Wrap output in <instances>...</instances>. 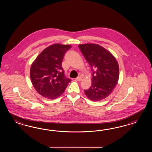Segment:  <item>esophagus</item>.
Returning a JSON list of instances; mask_svg holds the SVG:
<instances>
[{"mask_svg":"<svg viewBox=\"0 0 152 152\" xmlns=\"http://www.w3.org/2000/svg\"><path fill=\"white\" fill-rule=\"evenodd\" d=\"M82 80H83V78H81V77H78L76 78V81H81Z\"/></svg>","mask_w":152,"mask_h":152,"instance_id":"1","label":"esophagus"}]
</instances>
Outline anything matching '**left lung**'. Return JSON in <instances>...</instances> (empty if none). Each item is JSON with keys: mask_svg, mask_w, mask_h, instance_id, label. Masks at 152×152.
Wrapping results in <instances>:
<instances>
[{"mask_svg": "<svg viewBox=\"0 0 152 152\" xmlns=\"http://www.w3.org/2000/svg\"><path fill=\"white\" fill-rule=\"evenodd\" d=\"M78 47L93 70L91 86L85 94L92 101L102 100L109 96L119 77V67L115 57L103 47L95 43Z\"/></svg>", "mask_w": 152, "mask_h": 152, "instance_id": "left-lung-1", "label": "left lung"}]
</instances>
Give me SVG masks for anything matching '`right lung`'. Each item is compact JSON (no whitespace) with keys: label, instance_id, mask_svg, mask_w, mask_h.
Instances as JSON below:
<instances>
[{"label":"right lung","instance_id":"add662e5","mask_svg":"<svg viewBox=\"0 0 152 152\" xmlns=\"http://www.w3.org/2000/svg\"><path fill=\"white\" fill-rule=\"evenodd\" d=\"M72 46L56 43L46 47L38 55L31 66L30 77L37 92L48 99L62 95L69 83L65 77L62 62L64 53Z\"/></svg>","mask_w":152,"mask_h":152}]
</instances>
